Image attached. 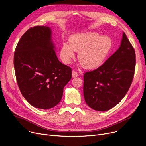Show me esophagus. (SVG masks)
Returning <instances> with one entry per match:
<instances>
[{"instance_id": "esophagus-1", "label": "esophagus", "mask_w": 146, "mask_h": 146, "mask_svg": "<svg viewBox=\"0 0 146 146\" xmlns=\"http://www.w3.org/2000/svg\"><path fill=\"white\" fill-rule=\"evenodd\" d=\"M78 76V73L77 72L75 71V70H72V77L73 78L77 77Z\"/></svg>"}]
</instances>
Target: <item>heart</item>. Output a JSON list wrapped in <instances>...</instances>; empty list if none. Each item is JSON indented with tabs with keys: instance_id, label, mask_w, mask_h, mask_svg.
<instances>
[{
	"instance_id": "obj_1",
	"label": "heart",
	"mask_w": 146,
	"mask_h": 146,
	"mask_svg": "<svg viewBox=\"0 0 146 146\" xmlns=\"http://www.w3.org/2000/svg\"><path fill=\"white\" fill-rule=\"evenodd\" d=\"M112 46L111 38L100 36L94 32L74 35L69 44L64 43L61 48L60 56L65 64H69L78 52V60L83 67L93 69L99 67L107 58Z\"/></svg>"
}]
</instances>
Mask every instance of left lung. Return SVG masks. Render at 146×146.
<instances>
[{
	"instance_id": "left-lung-1",
	"label": "left lung",
	"mask_w": 146,
	"mask_h": 146,
	"mask_svg": "<svg viewBox=\"0 0 146 146\" xmlns=\"http://www.w3.org/2000/svg\"><path fill=\"white\" fill-rule=\"evenodd\" d=\"M135 63V50L123 32L118 49L98 69L84 74L83 95L87 105L99 111L115 107L129 91Z\"/></svg>"
}]
</instances>
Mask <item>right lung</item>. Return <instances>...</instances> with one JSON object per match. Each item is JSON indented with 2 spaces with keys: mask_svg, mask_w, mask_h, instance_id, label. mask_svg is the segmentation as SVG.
Returning a JSON list of instances; mask_svg holds the SVG:
<instances>
[{
  "mask_svg": "<svg viewBox=\"0 0 146 146\" xmlns=\"http://www.w3.org/2000/svg\"><path fill=\"white\" fill-rule=\"evenodd\" d=\"M55 49L47 26L29 29L16 46L14 66L17 85L35 108L47 110L56 106L72 77V69L58 60Z\"/></svg>",
  "mask_w": 146,
  "mask_h": 146,
  "instance_id": "add662e5",
  "label": "right lung"
}]
</instances>
